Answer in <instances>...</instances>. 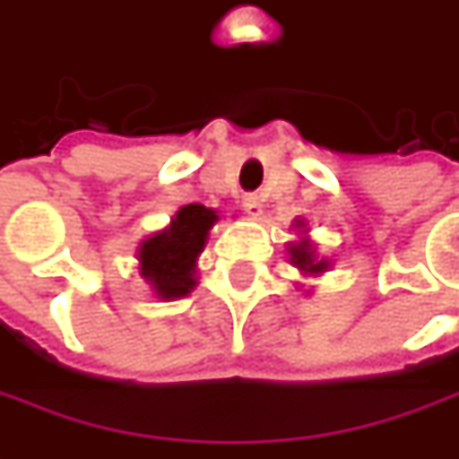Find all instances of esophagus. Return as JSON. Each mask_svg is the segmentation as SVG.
<instances>
[{
    "label": "esophagus",
    "mask_w": 459,
    "mask_h": 459,
    "mask_svg": "<svg viewBox=\"0 0 459 459\" xmlns=\"http://www.w3.org/2000/svg\"><path fill=\"white\" fill-rule=\"evenodd\" d=\"M242 209L250 214V217H260L263 214V202L257 199L255 194H247V196H242Z\"/></svg>",
    "instance_id": "34e87169"
}]
</instances>
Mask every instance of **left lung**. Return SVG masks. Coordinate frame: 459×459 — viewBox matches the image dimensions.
Listing matches in <instances>:
<instances>
[{
  "mask_svg": "<svg viewBox=\"0 0 459 459\" xmlns=\"http://www.w3.org/2000/svg\"><path fill=\"white\" fill-rule=\"evenodd\" d=\"M293 230H296V238L291 242H286V253H289V263H291L293 268L299 271V273L304 275V278H319V275H325L329 268H332V260L325 255H319L316 253V242L311 239V230H308L307 220H293ZM299 289H304L301 283H299ZM314 289H308L307 293H311Z\"/></svg>",
  "mask_w": 459,
  "mask_h": 459,
  "instance_id": "8db88e82",
  "label": "left lung"
}]
</instances>
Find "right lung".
Returning <instances> with one entry per match:
<instances>
[{
  "label": "right lung",
  "instance_id": "add662e5",
  "mask_svg": "<svg viewBox=\"0 0 459 459\" xmlns=\"http://www.w3.org/2000/svg\"><path fill=\"white\" fill-rule=\"evenodd\" d=\"M220 212L204 204L181 206L163 230L152 232L137 245V275L151 286L155 299H184L199 283V255L206 247Z\"/></svg>",
  "mask_w": 459,
  "mask_h": 459
}]
</instances>
